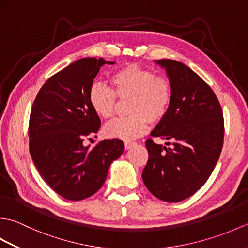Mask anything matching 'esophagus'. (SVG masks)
I'll list each match as a JSON object with an SVG mask.
<instances>
[{
    "mask_svg": "<svg viewBox=\"0 0 248 248\" xmlns=\"http://www.w3.org/2000/svg\"><path fill=\"white\" fill-rule=\"evenodd\" d=\"M136 143H134V141H125L124 143V148L125 149H130V148H132V147L135 145Z\"/></svg>",
    "mask_w": 248,
    "mask_h": 248,
    "instance_id": "1",
    "label": "esophagus"
}]
</instances>
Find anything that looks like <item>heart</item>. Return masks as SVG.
<instances>
[{"instance_id":"heart-1","label":"heart","mask_w":248,"mask_h":248,"mask_svg":"<svg viewBox=\"0 0 248 248\" xmlns=\"http://www.w3.org/2000/svg\"><path fill=\"white\" fill-rule=\"evenodd\" d=\"M112 89L101 83H94L89 88L88 100L93 112L99 117H113L117 100L130 99L128 112L131 116L110 121L104 127L108 138L133 140L143 135L149 121L159 123L170 109L172 91L170 83L163 77L138 65L119 68L109 78Z\"/></svg>"}]
</instances>
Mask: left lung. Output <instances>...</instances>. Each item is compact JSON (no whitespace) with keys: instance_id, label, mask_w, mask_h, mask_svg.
<instances>
[{"instance_id":"left-lung-1","label":"left lung","mask_w":248,"mask_h":248,"mask_svg":"<svg viewBox=\"0 0 248 248\" xmlns=\"http://www.w3.org/2000/svg\"><path fill=\"white\" fill-rule=\"evenodd\" d=\"M155 62L166 70L172 99L150 135L172 146L147 140L149 157L141 177L156 198L179 202L196 193L217 165L224 143L223 112L211 87L191 68L172 60Z\"/></svg>"}]
</instances>
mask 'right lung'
<instances>
[{
    "label": "right lung",
    "mask_w": 248,
    "mask_h": 248,
    "mask_svg": "<svg viewBox=\"0 0 248 248\" xmlns=\"http://www.w3.org/2000/svg\"><path fill=\"white\" fill-rule=\"evenodd\" d=\"M105 64L115 62L94 57L72 62L44 84L31 110L30 154L34 164L54 192L73 202L92 196L103 186L109 165L124 149L118 139L101 140L93 148L83 145L101 125L88 93Z\"/></svg>",
    "instance_id": "obj_1"
}]
</instances>
